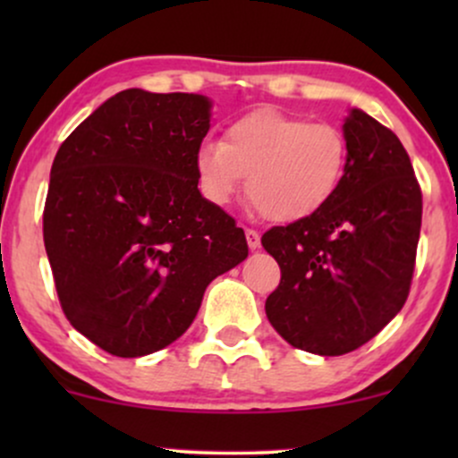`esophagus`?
<instances>
[{
  "instance_id": "34e87169",
  "label": "esophagus",
  "mask_w": 458,
  "mask_h": 458,
  "mask_svg": "<svg viewBox=\"0 0 458 458\" xmlns=\"http://www.w3.org/2000/svg\"><path fill=\"white\" fill-rule=\"evenodd\" d=\"M245 236H247V245H250V250H259V247H260V234H259V230L247 228V230H245Z\"/></svg>"
}]
</instances>
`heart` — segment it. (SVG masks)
<instances>
[{
  "label": "heart",
  "instance_id": "1",
  "mask_svg": "<svg viewBox=\"0 0 458 458\" xmlns=\"http://www.w3.org/2000/svg\"><path fill=\"white\" fill-rule=\"evenodd\" d=\"M349 146L327 123L256 109L233 120L224 141L208 140L196 150L202 196L225 207L243 189L271 222L291 224L314 215L338 191Z\"/></svg>",
  "mask_w": 458,
  "mask_h": 458
}]
</instances>
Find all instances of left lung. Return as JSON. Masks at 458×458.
I'll return each mask as SVG.
<instances>
[{
    "label": "left lung",
    "instance_id": "obj_1",
    "mask_svg": "<svg viewBox=\"0 0 458 458\" xmlns=\"http://www.w3.org/2000/svg\"><path fill=\"white\" fill-rule=\"evenodd\" d=\"M343 133L349 159L335 196L262 234L282 271L267 318L288 344L317 355L360 349L401 312L422 225V191L401 140L361 109H351Z\"/></svg>",
    "mask_w": 458,
    "mask_h": 458
}]
</instances>
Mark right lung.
I'll return each mask as SVG.
<instances>
[{
	"label": "right lung",
	"instance_id": "right-lung-1",
	"mask_svg": "<svg viewBox=\"0 0 458 458\" xmlns=\"http://www.w3.org/2000/svg\"><path fill=\"white\" fill-rule=\"evenodd\" d=\"M202 94L131 88L64 140L51 165L43 234L55 291L79 334L115 357L165 349L215 277L247 259L243 230L202 198Z\"/></svg>",
	"mask_w": 458,
	"mask_h": 458
}]
</instances>
